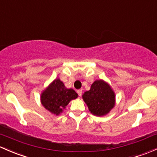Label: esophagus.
<instances>
[{"label": "esophagus", "mask_w": 157, "mask_h": 157, "mask_svg": "<svg viewBox=\"0 0 157 157\" xmlns=\"http://www.w3.org/2000/svg\"><path fill=\"white\" fill-rule=\"evenodd\" d=\"M77 94H78V95L79 96H81L82 95V92H83V91H82V90H77Z\"/></svg>", "instance_id": "obj_1"}]
</instances>
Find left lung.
Segmentation results:
<instances>
[{"label":"left lung","instance_id":"obj_1","mask_svg":"<svg viewBox=\"0 0 157 157\" xmlns=\"http://www.w3.org/2000/svg\"><path fill=\"white\" fill-rule=\"evenodd\" d=\"M89 110L95 116L107 115L115 106L116 95L109 84L103 80H96L90 90L82 95Z\"/></svg>","mask_w":157,"mask_h":157}]
</instances>
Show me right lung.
<instances>
[{"mask_svg": "<svg viewBox=\"0 0 157 157\" xmlns=\"http://www.w3.org/2000/svg\"><path fill=\"white\" fill-rule=\"evenodd\" d=\"M78 95L73 89L66 88L60 79H55L41 92L40 102L44 108L54 115H59L71 100Z\"/></svg>", "mask_w": 157, "mask_h": 157, "instance_id": "add662e5", "label": "right lung"}]
</instances>
